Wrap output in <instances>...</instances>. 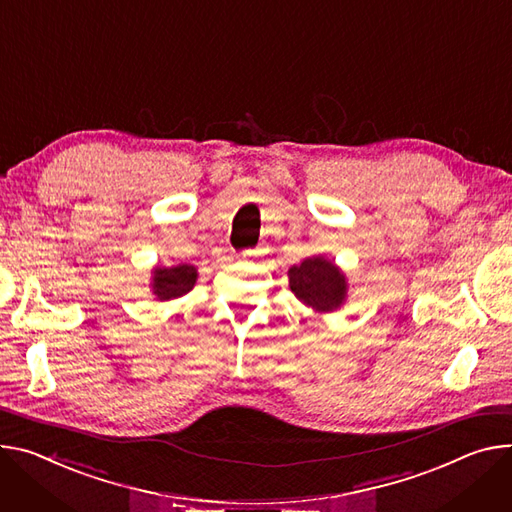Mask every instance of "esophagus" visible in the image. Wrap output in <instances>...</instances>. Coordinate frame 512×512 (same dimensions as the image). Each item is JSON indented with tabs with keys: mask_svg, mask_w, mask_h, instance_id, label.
I'll list each match as a JSON object with an SVG mask.
<instances>
[{
	"mask_svg": "<svg viewBox=\"0 0 512 512\" xmlns=\"http://www.w3.org/2000/svg\"><path fill=\"white\" fill-rule=\"evenodd\" d=\"M253 257H257V251H245V253H243V259H247V261L253 259Z\"/></svg>",
	"mask_w": 512,
	"mask_h": 512,
	"instance_id": "obj_1",
	"label": "esophagus"
}]
</instances>
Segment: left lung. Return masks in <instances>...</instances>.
<instances>
[{
    "label": "left lung",
    "mask_w": 512,
    "mask_h": 512,
    "mask_svg": "<svg viewBox=\"0 0 512 512\" xmlns=\"http://www.w3.org/2000/svg\"><path fill=\"white\" fill-rule=\"evenodd\" d=\"M292 294L318 314L339 310L349 296L347 275L343 269L322 255L306 257L300 265L288 269Z\"/></svg>",
    "instance_id": "8db88e82"
}]
</instances>
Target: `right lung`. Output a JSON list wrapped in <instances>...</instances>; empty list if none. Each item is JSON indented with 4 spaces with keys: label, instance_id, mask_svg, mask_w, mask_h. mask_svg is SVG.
Returning <instances> with one entry per match:
<instances>
[{
    "label": "right lung",
    "instance_id": "add662e5",
    "mask_svg": "<svg viewBox=\"0 0 512 512\" xmlns=\"http://www.w3.org/2000/svg\"><path fill=\"white\" fill-rule=\"evenodd\" d=\"M198 282V269L190 263H179L171 267H153L151 271V292L159 302L181 298L194 290Z\"/></svg>",
    "mask_w": 512,
    "mask_h": 512
}]
</instances>
